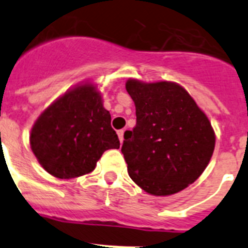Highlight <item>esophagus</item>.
<instances>
[{"mask_svg":"<svg viewBox=\"0 0 248 248\" xmlns=\"http://www.w3.org/2000/svg\"><path fill=\"white\" fill-rule=\"evenodd\" d=\"M118 137H119L120 143L124 141V130H118Z\"/></svg>","mask_w":248,"mask_h":248,"instance_id":"34e87169","label":"esophagus"}]
</instances>
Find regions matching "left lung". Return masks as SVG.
<instances>
[{"label": "left lung", "instance_id": "1", "mask_svg": "<svg viewBox=\"0 0 248 248\" xmlns=\"http://www.w3.org/2000/svg\"><path fill=\"white\" fill-rule=\"evenodd\" d=\"M137 125L122 153L131 180L155 196L176 194L196 181L215 149L211 123L181 85L128 79Z\"/></svg>", "mask_w": 248, "mask_h": 248}]
</instances>
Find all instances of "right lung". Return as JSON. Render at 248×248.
Listing matches in <instances>:
<instances>
[{"instance_id":"right-lung-1","label":"right lung","mask_w":248,"mask_h":248,"mask_svg":"<svg viewBox=\"0 0 248 248\" xmlns=\"http://www.w3.org/2000/svg\"><path fill=\"white\" fill-rule=\"evenodd\" d=\"M110 120L100 92L92 83L77 85L39 115L31 130V149L58 179L89 174L105 150L119 149Z\"/></svg>"}]
</instances>
